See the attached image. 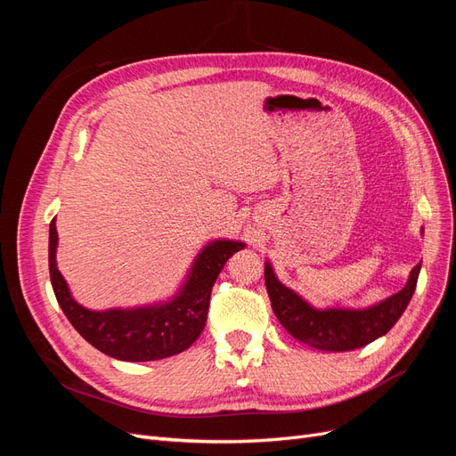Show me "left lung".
Segmentation results:
<instances>
[{
  "label": "left lung",
  "instance_id": "obj_1",
  "mask_svg": "<svg viewBox=\"0 0 456 456\" xmlns=\"http://www.w3.org/2000/svg\"><path fill=\"white\" fill-rule=\"evenodd\" d=\"M420 265L411 270L402 291L369 308H314L293 289L275 278L270 262L265 265L266 291L280 323L297 340L323 352H348L367 346L386 335L405 312L417 289Z\"/></svg>",
  "mask_w": 456,
  "mask_h": 456
}]
</instances>
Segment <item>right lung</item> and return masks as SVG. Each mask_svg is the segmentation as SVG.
<instances>
[{
  "label": "right lung",
  "mask_w": 456,
  "mask_h": 456,
  "mask_svg": "<svg viewBox=\"0 0 456 456\" xmlns=\"http://www.w3.org/2000/svg\"><path fill=\"white\" fill-rule=\"evenodd\" d=\"M57 224L51 220L49 273L64 315L91 346L121 362H156L190 348L205 327L211 289L220 270L233 253L245 247L232 240L207 243L191 265L183 289L169 302L94 312L74 300L57 268Z\"/></svg>",
  "instance_id": "obj_1"
}]
</instances>
